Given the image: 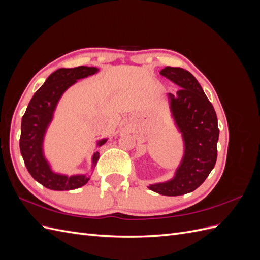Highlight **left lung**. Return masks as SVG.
I'll return each mask as SVG.
<instances>
[{"instance_id": "obj_1", "label": "left lung", "mask_w": 260, "mask_h": 260, "mask_svg": "<svg viewBox=\"0 0 260 260\" xmlns=\"http://www.w3.org/2000/svg\"><path fill=\"white\" fill-rule=\"evenodd\" d=\"M160 75L179 86L167 93L170 117L183 141V155L171 179L147 187L166 196L196 190L214 169L217 160L219 129L214 106L196 78L180 67H165Z\"/></svg>"}]
</instances>
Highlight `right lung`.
Instances as JSON below:
<instances>
[{
    "label": "right lung",
    "mask_w": 260,
    "mask_h": 260,
    "mask_svg": "<svg viewBox=\"0 0 260 260\" xmlns=\"http://www.w3.org/2000/svg\"><path fill=\"white\" fill-rule=\"evenodd\" d=\"M96 73L99 68L88 66L57 69L35 93L21 119L19 147L23 161L31 177L50 190L70 191L83 186L88 183L100 158V153L95 152L92 156L90 171L68 176L55 172L44 153L45 135L62 94L78 80ZM107 140L104 138L96 141V147L105 144Z\"/></svg>",
    "instance_id": "add662e5"
}]
</instances>
